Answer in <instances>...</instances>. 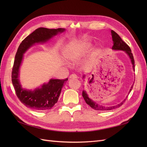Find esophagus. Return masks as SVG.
<instances>
[{
	"label": "esophagus",
	"instance_id": "obj_1",
	"mask_svg": "<svg viewBox=\"0 0 147 147\" xmlns=\"http://www.w3.org/2000/svg\"><path fill=\"white\" fill-rule=\"evenodd\" d=\"M69 78H77V75H75V74H72V75H70V76H69Z\"/></svg>",
	"mask_w": 147,
	"mask_h": 147
}]
</instances>
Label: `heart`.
Segmentation results:
<instances>
[{"label": "heart", "instance_id": "1", "mask_svg": "<svg viewBox=\"0 0 147 147\" xmlns=\"http://www.w3.org/2000/svg\"><path fill=\"white\" fill-rule=\"evenodd\" d=\"M91 47L90 43H82L69 48L67 51V58L71 61H77L82 57Z\"/></svg>", "mask_w": 147, "mask_h": 147}]
</instances>
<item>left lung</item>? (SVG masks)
Returning a JSON list of instances; mask_svg holds the SVG:
<instances>
[{
  "mask_svg": "<svg viewBox=\"0 0 147 147\" xmlns=\"http://www.w3.org/2000/svg\"><path fill=\"white\" fill-rule=\"evenodd\" d=\"M111 33H112V39H113V45L112 47V49L113 50H123L125 51L127 54L128 55V56H129L130 59L131 60L132 62V64L133 65V69L134 70V67H135V62H134V56H133L132 53L131 52V50L130 47H129L127 44L124 42V41L122 40V39L121 38L118 34L117 33H116L113 31V30H111ZM132 87H131V90L129 91V92L131 91ZM82 96L83 97V98L85 100L86 103L90 105L91 107L93 109L96 110H111L112 109H115L116 108H118L120 106H121L124 102L126 101V99H124L122 102L121 103L117 105H114V106H112V107H104V106H102L96 103L95 102H94L93 100H92L91 99L89 98V97L87 94V93L85 91H83L82 92Z\"/></svg>",
  "mask_w": 147,
  "mask_h": 147,
  "instance_id": "8db88e82",
  "label": "left lung"
}]
</instances>
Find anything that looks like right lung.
<instances>
[{"instance_id":"add662e5","label":"right lung","mask_w":147,"mask_h":147,"mask_svg":"<svg viewBox=\"0 0 147 147\" xmlns=\"http://www.w3.org/2000/svg\"><path fill=\"white\" fill-rule=\"evenodd\" d=\"M64 30L63 28H38L26 37L18 48L12 69L11 81L18 98L28 108L37 111L52 109L58 100L62 88L68 78L51 79L47 84H44L41 88H37L34 91L24 90L21 88L18 79L19 69L23 54L34 43L45 42L53 36Z\"/></svg>"}]
</instances>
